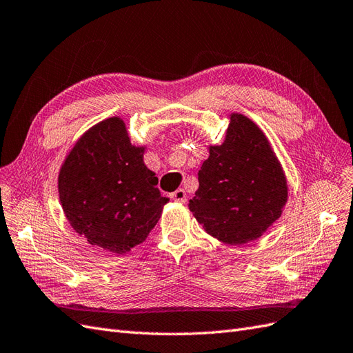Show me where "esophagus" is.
Returning a JSON list of instances; mask_svg holds the SVG:
<instances>
[{
    "instance_id": "esophagus-1",
    "label": "esophagus",
    "mask_w": 353,
    "mask_h": 353,
    "mask_svg": "<svg viewBox=\"0 0 353 353\" xmlns=\"http://www.w3.org/2000/svg\"><path fill=\"white\" fill-rule=\"evenodd\" d=\"M169 197L172 199V200H175V202H181V203L187 202V194H185V192H184V188H178V190H175L174 193H170V196H169Z\"/></svg>"
}]
</instances>
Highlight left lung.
<instances>
[{
    "instance_id": "obj_1",
    "label": "left lung",
    "mask_w": 353,
    "mask_h": 353,
    "mask_svg": "<svg viewBox=\"0 0 353 353\" xmlns=\"http://www.w3.org/2000/svg\"><path fill=\"white\" fill-rule=\"evenodd\" d=\"M287 181L269 141L242 114H233L223 145L209 148L190 211L228 245L260 237L282 214Z\"/></svg>"
}]
</instances>
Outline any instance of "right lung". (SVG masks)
<instances>
[{
  "label": "right lung",
  "instance_id": "right-lung-1",
  "mask_svg": "<svg viewBox=\"0 0 353 353\" xmlns=\"http://www.w3.org/2000/svg\"><path fill=\"white\" fill-rule=\"evenodd\" d=\"M120 119H107L80 138L59 174L63 212L79 234L101 250L126 254L145 241L168 202Z\"/></svg>",
  "mask_w": 353,
  "mask_h": 353
}]
</instances>
